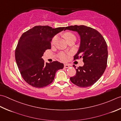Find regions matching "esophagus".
<instances>
[{
	"instance_id": "obj_1",
	"label": "esophagus",
	"mask_w": 121,
	"mask_h": 121,
	"mask_svg": "<svg viewBox=\"0 0 121 121\" xmlns=\"http://www.w3.org/2000/svg\"><path fill=\"white\" fill-rule=\"evenodd\" d=\"M70 67V66L68 65V64H65L64 65V67L66 68H68Z\"/></svg>"
}]
</instances>
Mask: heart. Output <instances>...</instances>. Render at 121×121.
Returning a JSON list of instances; mask_svg holds the SVG:
<instances>
[{
    "label": "heart",
    "mask_w": 121,
    "mask_h": 121,
    "mask_svg": "<svg viewBox=\"0 0 121 121\" xmlns=\"http://www.w3.org/2000/svg\"><path fill=\"white\" fill-rule=\"evenodd\" d=\"M64 38H65L66 40H67V41L70 40V39H72L73 38H76L74 34H73L72 33H71V32H66L65 33H64ZM57 40H58L57 35L54 36L51 40V45H55V44L56 43V42H57ZM58 57L61 60L64 61H66V60H67V55L64 53H60V55H59Z\"/></svg>",
    "instance_id": "1"
}]
</instances>
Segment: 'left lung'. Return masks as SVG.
Wrapping results in <instances>:
<instances>
[{"instance_id": "left-lung-1", "label": "left lung", "mask_w": 121, "mask_h": 121, "mask_svg": "<svg viewBox=\"0 0 121 121\" xmlns=\"http://www.w3.org/2000/svg\"><path fill=\"white\" fill-rule=\"evenodd\" d=\"M66 30L76 31L80 35V48L73 60L82 58L84 63L82 67L76 69L75 76L70 77V80L78 87H90L99 79L107 67V43L101 33L90 27L75 25L66 27Z\"/></svg>"}]
</instances>
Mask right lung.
<instances>
[{
  "label": "right lung",
  "instance_id": "obj_1",
  "mask_svg": "<svg viewBox=\"0 0 121 121\" xmlns=\"http://www.w3.org/2000/svg\"><path fill=\"white\" fill-rule=\"evenodd\" d=\"M64 28L38 26L22 34L16 48L15 59L21 76L29 85L45 87L53 82L56 71L63 68V64L57 61L45 63L42 57L46 50L51 49L52 38Z\"/></svg>",
  "mask_w": 121,
  "mask_h": 121
}]
</instances>
